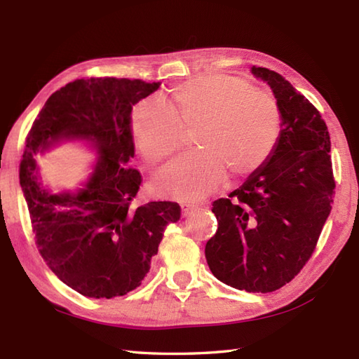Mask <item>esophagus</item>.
Here are the masks:
<instances>
[{"label":"esophagus","mask_w":359,"mask_h":359,"mask_svg":"<svg viewBox=\"0 0 359 359\" xmlns=\"http://www.w3.org/2000/svg\"><path fill=\"white\" fill-rule=\"evenodd\" d=\"M199 208H201L199 203H182V215L187 217L189 215H193V212H196Z\"/></svg>","instance_id":"1"}]
</instances>
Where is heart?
Segmentation results:
<instances>
[{
  "instance_id": "heart-1",
  "label": "heart",
  "mask_w": 359,
  "mask_h": 359,
  "mask_svg": "<svg viewBox=\"0 0 359 359\" xmlns=\"http://www.w3.org/2000/svg\"><path fill=\"white\" fill-rule=\"evenodd\" d=\"M168 108L140 103L133 112L131 133L143 158L158 163L184 147L196 131L199 151L174 160L157 174L154 185L165 197L197 199L234 177L261 168L276 149L282 114L276 100L241 77L203 75L175 86Z\"/></svg>"
}]
</instances>
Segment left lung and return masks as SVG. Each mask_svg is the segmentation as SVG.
Here are the masks:
<instances>
[{
  "label": "left lung",
  "mask_w": 359,
  "mask_h": 359,
  "mask_svg": "<svg viewBox=\"0 0 359 359\" xmlns=\"http://www.w3.org/2000/svg\"><path fill=\"white\" fill-rule=\"evenodd\" d=\"M273 89L282 133L266 162L212 202L217 231L205 245L212 274L250 293L288 284L313 255L332 211L330 135L321 114L278 72L251 67Z\"/></svg>",
  "instance_id": "left-lung-1"
}]
</instances>
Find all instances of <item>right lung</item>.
I'll list each match as a JSON object with an SVG mask.
<instances>
[{
  "label": "right lung",
  "instance_id": "right-lung-1",
  "mask_svg": "<svg viewBox=\"0 0 359 359\" xmlns=\"http://www.w3.org/2000/svg\"><path fill=\"white\" fill-rule=\"evenodd\" d=\"M160 81L85 77L53 93L26 137L20 163L36 248L55 276L88 297L123 296L147 276L166 226L180 219L170 201L134 205L142 174L134 157L133 106ZM60 138L93 141L101 157L77 195H50L34 174L33 154Z\"/></svg>",
  "mask_w": 359,
  "mask_h": 359
}]
</instances>
